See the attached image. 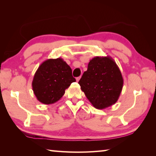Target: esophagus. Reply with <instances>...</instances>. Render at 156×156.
<instances>
[{
	"mask_svg": "<svg viewBox=\"0 0 156 156\" xmlns=\"http://www.w3.org/2000/svg\"><path fill=\"white\" fill-rule=\"evenodd\" d=\"M80 77H78V78H76V81H77V82H78L79 80H80Z\"/></svg>",
	"mask_w": 156,
	"mask_h": 156,
	"instance_id": "34e87169",
	"label": "esophagus"
}]
</instances>
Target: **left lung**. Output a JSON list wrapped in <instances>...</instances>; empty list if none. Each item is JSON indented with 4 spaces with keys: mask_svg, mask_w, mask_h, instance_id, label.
<instances>
[{
    "mask_svg": "<svg viewBox=\"0 0 156 156\" xmlns=\"http://www.w3.org/2000/svg\"><path fill=\"white\" fill-rule=\"evenodd\" d=\"M78 84L94 108L104 109L118 101L123 87V78L111 57L97 56L89 62L87 70Z\"/></svg>",
    "mask_w": 156,
    "mask_h": 156,
    "instance_id": "8db88e82",
    "label": "left lung"
}]
</instances>
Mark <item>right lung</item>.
<instances>
[{
  "instance_id": "obj_1",
  "label": "right lung",
  "mask_w": 156,
  "mask_h": 156,
  "mask_svg": "<svg viewBox=\"0 0 156 156\" xmlns=\"http://www.w3.org/2000/svg\"><path fill=\"white\" fill-rule=\"evenodd\" d=\"M72 69L61 58L48 59L39 66L32 82V88L37 100L44 105L58 101L76 79Z\"/></svg>"
}]
</instances>
